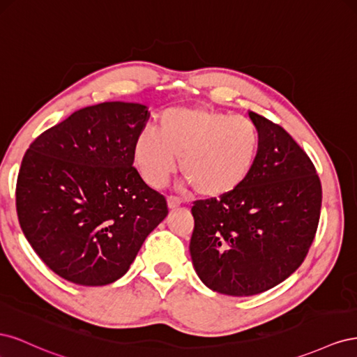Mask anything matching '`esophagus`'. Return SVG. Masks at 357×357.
Wrapping results in <instances>:
<instances>
[{
    "label": "esophagus",
    "mask_w": 357,
    "mask_h": 357,
    "mask_svg": "<svg viewBox=\"0 0 357 357\" xmlns=\"http://www.w3.org/2000/svg\"><path fill=\"white\" fill-rule=\"evenodd\" d=\"M167 204H168V208H169V210H176L177 207H180L181 201H180L178 198H176V197H168Z\"/></svg>",
    "instance_id": "1"
}]
</instances>
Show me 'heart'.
I'll use <instances>...</instances> for the list:
<instances>
[{"label":"heart","instance_id":"1","mask_svg":"<svg viewBox=\"0 0 357 357\" xmlns=\"http://www.w3.org/2000/svg\"><path fill=\"white\" fill-rule=\"evenodd\" d=\"M259 132L247 117L208 107H172L159 131L146 128L134 144V160L147 185L164 188L177 168L204 197H223L241 186L259 152Z\"/></svg>","mask_w":357,"mask_h":357}]
</instances>
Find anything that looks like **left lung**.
<instances>
[{"label":"left lung","mask_w":357,"mask_h":357,"mask_svg":"<svg viewBox=\"0 0 357 357\" xmlns=\"http://www.w3.org/2000/svg\"><path fill=\"white\" fill-rule=\"evenodd\" d=\"M259 152L241 186L197 201L192 264L208 289L252 296L273 289L304 262L314 240L321 185L312 162L282 126L248 112Z\"/></svg>","instance_id":"8db88e82"}]
</instances>
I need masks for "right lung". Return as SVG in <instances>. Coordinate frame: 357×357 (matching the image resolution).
I'll use <instances>...</instances> for the list:
<instances>
[{
  "label": "right lung",
  "instance_id": "obj_1",
  "mask_svg": "<svg viewBox=\"0 0 357 357\" xmlns=\"http://www.w3.org/2000/svg\"><path fill=\"white\" fill-rule=\"evenodd\" d=\"M149 116L137 102L91 105L26 150L16 185L20 228L41 261L71 283L116 282L167 218L165 198L132 167Z\"/></svg>",
  "mask_w": 357,
  "mask_h": 357
}]
</instances>
